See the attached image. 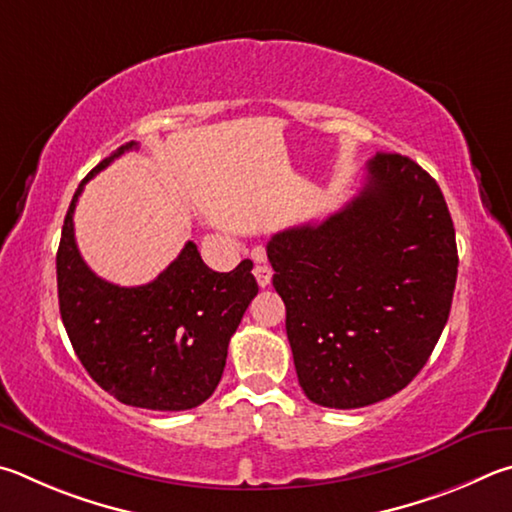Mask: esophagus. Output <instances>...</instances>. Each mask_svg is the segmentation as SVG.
<instances>
[{
    "instance_id": "esophagus-1",
    "label": "esophagus",
    "mask_w": 512,
    "mask_h": 512,
    "mask_svg": "<svg viewBox=\"0 0 512 512\" xmlns=\"http://www.w3.org/2000/svg\"><path fill=\"white\" fill-rule=\"evenodd\" d=\"M254 276H256V281H258V285H261V288H267V285L272 283V267L263 261V256L258 258V263L254 267Z\"/></svg>"
}]
</instances>
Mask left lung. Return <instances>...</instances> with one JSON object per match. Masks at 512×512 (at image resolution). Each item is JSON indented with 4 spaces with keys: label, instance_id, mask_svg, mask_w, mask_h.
Listing matches in <instances>:
<instances>
[{
    "label": "left lung",
    "instance_id": "obj_1",
    "mask_svg": "<svg viewBox=\"0 0 512 512\" xmlns=\"http://www.w3.org/2000/svg\"><path fill=\"white\" fill-rule=\"evenodd\" d=\"M267 258L299 384L321 407L405 389L450 317L452 215L436 179L398 152H378L362 191L324 222L274 233Z\"/></svg>",
    "mask_w": 512,
    "mask_h": 512
}]
</instances>
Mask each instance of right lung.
I'll return each mask as SVG.
<instances>
[{"label": "right lung", "mask_w": 512, "mask_h": 512, "mask_svg": "<svg viewBox=\"0 0 512 512\" xmlns=\"http://www.w3.org/2000/svg\"><path fill=\"white\" fill-rule=\"evenodd\" d=\"M132 148L134 141L103 159L69 204L56 256L60 317L98 387L130 407L184 411L218 387L229 339L258 283L251 261L227 274L209 270L191 240L155 281L137 288L89 270L74 238L76 202L89 179Z\"/></svg>", "instance_id": "add662e5"}]
</instances>
